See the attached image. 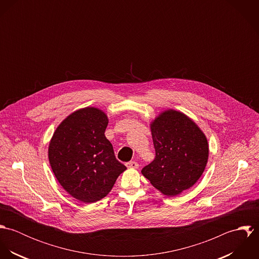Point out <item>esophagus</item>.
<instances>
[{"label":"esophagus","instance_id":"1","mask_svg":"<svg viewBox=\"0 0 259 259\" xmlns=\"http://www.w3.org/2000/svg\"><path fill=\"white\" fill-rule=\"evenodd\" d=\"M126 166L128 168H138L139 167V163L137 161H135V160H132V161L126 162Z\"/></svg>","mask_w":259,"mask_h":259}]
</instances>
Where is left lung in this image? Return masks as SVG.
<instances>
[{
	"label": "left lung",
	"instance_id": "obj_1",
	"mask_svg": "<svg viewBox=\"0 0 259 259\" xmlns=\"http://www.w3.org/2000/svg\"><path fill=\"white\" fill-rule=\"evenodd\" d=\"M150 127L155 157L142 174L163 194L177 195L194 185L204 171L206 138L190 118L172 110L162 112Z\"/></svg>",
	"mask_w": 259,
	"mask_h": 259
}]
</instances>
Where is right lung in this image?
I'll return each instance as SVG.
<instances>
[{
    "label": "right lung",
    "mask_w": 259,
    "mask_h": 259,
    "mask_svg": "<svg viewBox=\"0 0 259 259\" xmlns=\"http://www.w3.org/2000/svg\"><path fill=\"white\" fill-rule=\"evenodd\" d=\"M108 122L98 109L74 111L58 126L50 143L49 159L57 180L82 202L104 198L126 169L105 136Z\"/></svg>",
    "instance_id": "right-lung-1"
}]
</instances>
